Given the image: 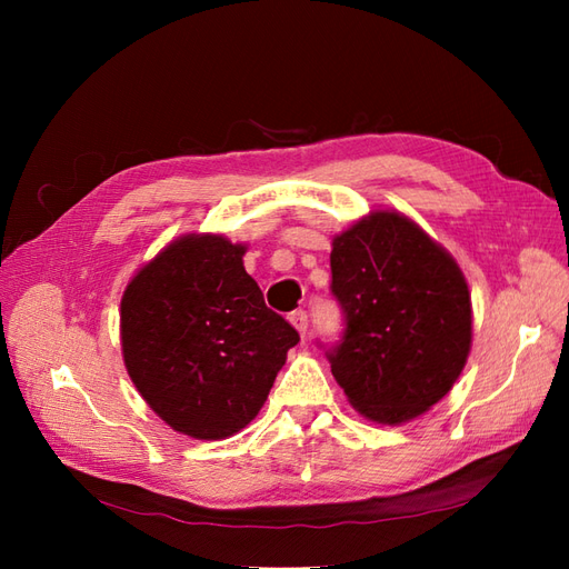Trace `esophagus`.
Returning a JSON list of instances; mask_svg holds the SVG:
<instances>
[{"mask_svg": "<svg viewBox=\"0 0 569 569\" xmlns=\"http://www.w3.org/2000/svg\"><path fill=\"white\" fill-rule=\"evenodd\" d=\"M289 322L297 327V332L301 337H306V332H308V316H306V311H295V313L289 316Z\"/></svg>", "mask_w": 569, "mask_h": 569, "instance_id": "obj_1", "label": "esophagus"}]
</instances>
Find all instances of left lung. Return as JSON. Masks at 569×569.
I'll use <instances>...</instances> for the list:
<instances>
[{
	"label": "left lung",
	"mask_w": 569,
	"mask_h": 569,
	"mask_svg": "<svg viewBox=\"0 0 569 569\" xmlns=\"http://www.w3.org/2000/svg\"><path fill=\"white\" fill-rule=\"evenodd\" d=\"M343 332L335 380L372 422L401 425L451 391L472 343V303L453 256L410 218L375 211L335 237Z\"/></svg>",
	"instance_id": "obj_1"
}]
</instances>
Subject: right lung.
<instances>
[{
	"mask_svg": "<svg viewBox=\"0 0 569 569\" xmlns=\"http://www.w3.org/2000/svg\"><path fill=\"white\" fill-rule=\"evenodd\" d=\"M244 244L187 234L126 287L120 343L130 380L157 416L194 439L244 429L299 343L244 270Z\"/></svg>",
	"mask_w": 569,
	"mask_h": 569,
	"instance_id": "right-lung-1",
	"label": "right lung"
}]
</instances>
